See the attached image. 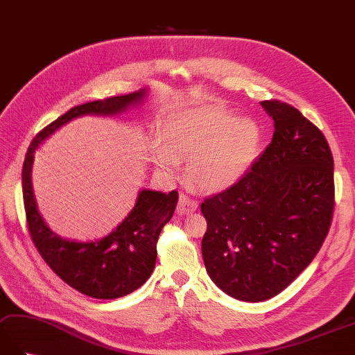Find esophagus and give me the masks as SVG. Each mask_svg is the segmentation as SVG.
I'll use <instances>...</instances> for the list:
<instances>
[{"instance_id": "esophagus-1", "label": "esophagus", "mask_w": 355, "mask_h": 355, "mask_svg": "<svg viewBox=\"0 0 355 355\" xmlns=\"http://www.w3.org/2000/svg\"><path fill=\"white\" fill-rule=\"evenodd\" d=\"M198 209L196 201H193L192 198H189L187 195H180L178 198V205H177V213L178 215H189V213H193Z\"/></svg>"}]
</instances>
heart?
<instances>
[{
    "instance_id": "b5f03b06",
    "label": "heart",
    "mask_w": 355,
    "mask_h": 355,
    "mask_svg": "<svg viewBox=\"0 0 355 355\" xmlns=\"http://www.w3.org/2000/svg\"><path fill=\"white\" fill-rule=\"evenodd\" d=\"M260 139L254 119H236L224 105H198L171 114L163 140L153 145V157L164 171H174L178 160L189 159V181L204 191L219 192L248 171Z\"/></svg>"
}]
</instances>
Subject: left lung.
I'll use <instances>...</instances> for the list:
<instances>
[{
    "instance_id": "obj_1",
    "label": "left lung",
    "mask_w": 355,
    "mask_h": 355,
    "mask_svg": "<svg viewBox=\"0 0 355 355\" xmlns=\"http://www.w3.org/2000/svg\"><path fill=\"white\" fill-rule=\"evenodd\" d=\"M260 104L274 119L272 142L234 186L201 204L207 274L246 302L278 295L310 265L334 209V163L322 131L289 104Z\"/></svg>"
}]
</instances>
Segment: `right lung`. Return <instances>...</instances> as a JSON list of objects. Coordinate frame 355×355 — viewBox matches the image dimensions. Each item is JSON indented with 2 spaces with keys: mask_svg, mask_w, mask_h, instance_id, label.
Listing matches in <instances>:
<instances>
[{
  "mask_svg": "<svg viewBox=\"0 0 355 355\" xmlns=\"http://www.w3.org/2000/svg\"><path fill=\"white\" fill-rule=\"evenodd\" d=\"M148 87L137 92L92 101L62 114L33 139L22 166V193L28 232L46 265L80 293L96 300H114L135 292L153 274L157 239L177 207L178 192L140 189L135 207L107 236L95 241H72L55 234L39 213L31 183L35 153L66 123L83 116H118L142 105Z\"/></svg>",
  "mask_w": 355,
  "mask_h": 355,
  "instance_id": "add662e5",
  "label": "right lung"
}]
</instances>
